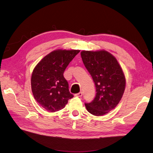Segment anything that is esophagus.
<instances>
[{
	"label": "esophagus",
	"instance_id": "obj_1",
	"mask_svg": "<svg viewBox=\"0 0 153 153\" xmlns=\"http://www.w3.org/2000/svg\"><path fill=\"white\" fill-rule=\"evenodd\" d=\"M82 95V92H79L78 93H76V94H75V96L77 97H81Z\"/></svg>",
	"mask_w": 153,
	"mask_h": 153
}]
</instances>
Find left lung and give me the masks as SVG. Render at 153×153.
Segmentation results:
<instances>
[{"mask_svg": "<svg viewBox=\"0 0 153 153\" xmlns=\"http://www.w3.org/2000/svg\"><path fill=\"white\" fill-rule=\"evenodd\" d=\"M84 65L90 72L96 87V96L86 103L91 114L103 116L117 106L124 93L126 79L116 58L105 50L82 51Z\"/></svg>", "mask_w": 153, "mask_h": 153, "instance_id": "8db88e82", "label": "left lung"}]
</instances>
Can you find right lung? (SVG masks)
<instances>
[{"instance_id": "obj_1", "label": "right lung", "mask_w": 153, "mask_h": 153, "mask_svg": "<svg viewBox=\"0 0 153 153\" xmlns=\"http://www.w3.org/2000/svg\"><path fill=\"white\" fill-rule=\"evenodd\" d=\"M80 50H55L44 56L33 68L31 87L36 100L48 112H54L65 107L74 96L63 72Z\"/></svg>"}]
</instances>
